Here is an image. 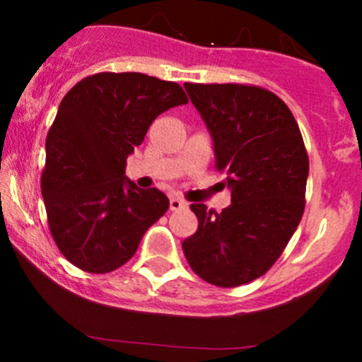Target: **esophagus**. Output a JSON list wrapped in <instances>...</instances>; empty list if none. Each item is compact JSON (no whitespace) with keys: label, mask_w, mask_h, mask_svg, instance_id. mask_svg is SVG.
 I'll use <instances>...</instances> for the list:
<instances>
[{"label":"esophagus","mask_w":362,"mask_h":362,"mask_svg":"<svg viewBox=\"0 0 362 362\" xmlns=\"http://www.w3.org/2000/svg\"><path fill=\"white\" fill-rule=\"evenodd\" d=\"M187 206V202H184L182 198H178V196H173V198L170 199V210H182V208Z\"/></svg>","instance_id":"34e87169"}]
</instances>
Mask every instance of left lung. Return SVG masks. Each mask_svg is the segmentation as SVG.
Masks as SVG:
<instances>
[{
	"label": "left lung",
	"instance_id": "obj_1",
	"mask_svg": "<svg viewBox=\"0 0 362 362\" xmlns=\"http://www.w3.org/2000/svg\"><path fill=\"white\" fill-rule=\"evenodd\" d=\"M214 140L231 204L217 214L192 203L198 231L184 240L192 272L217 287L264 275L293 238L305 211L308 154L287 105L243 83H184Z\"/></svg>",
	"mask_w": 362,
	"mask_h": 362
}]
</instances>
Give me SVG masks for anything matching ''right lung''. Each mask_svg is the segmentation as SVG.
<instances>
[{"mask_svg":"<svg viewBox=\"0 0 362 362\" xmlns=\"http://www.w3.org/2000/svg\"><path fill=\"white\" fill-rule=\"evenodd\" d=\"M185 103L178 83L144 73H96L63 98L47 134L42 194L54 242L76 268H120L166 214L164 192L127 180L126 159L156 117Z\"/></svg>","mask_w":362,"mask_h":362,"instance_id":"obj_1","label":"right lung"}]
</instances>
